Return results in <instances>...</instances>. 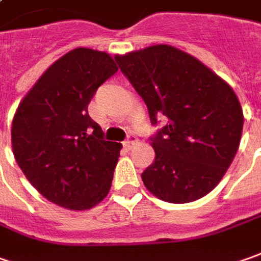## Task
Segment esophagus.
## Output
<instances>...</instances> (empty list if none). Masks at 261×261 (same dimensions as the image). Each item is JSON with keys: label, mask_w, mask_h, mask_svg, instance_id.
<instances>
[{"label": "esophagus", "mask_w": 261, "mask_h": 261, "mask_svg": "<svg viewBox=\"0 0 261 261\" xmlns=\"http://www.w3.org/2000/svg\"><path fill=\"white\" fill-rule=\"evenodd\" d=\"M135 143H136V136H135V135H129V136H127V139L125 141V143H123V145L126 146L127 149H130V148L134 146Z\"/></svg>", "instance_id": "esophagus-1"}]
</instances>
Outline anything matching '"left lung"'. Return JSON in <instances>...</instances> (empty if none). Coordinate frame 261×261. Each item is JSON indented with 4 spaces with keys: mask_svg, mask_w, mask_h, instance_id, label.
Returning a JSON list of instances; mask_svg holds the SVG:
<instances>
[{
    "mask_svg": "<svg viewBox=\"0 0 261 261\" xmlns=\"http://www.w3.org/2000/svg\"><path fill=\"white\" fill-rule=\"evenodd\" d=\"M115 60L142 96L152 123L168 119L151 139L155 161L143 171V185L172 204L205 197L240 146L244 116L232 87L172 45H149L116 54Z\"/></svg>",
    "mask_w": 261,
    "mask_h": 261,
    "instance_id": "8db88e82",
    "label": "left lung"
}]
</instances>
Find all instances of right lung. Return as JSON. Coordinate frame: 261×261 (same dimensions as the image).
Masks as SVG:
<instances>
[{"instance_id":"right-lung-1","label":"right lung","mask_w":261,"mask_h":261,"mask_svg":"<svg viewBox=\"0 0 261 261\" xmlns=\"http://www.w3.org/2000/svg\"><path fill=\"white\" fill-rule=\"evenodd\" d=\"M116 71L110 54L77 47L45 70L15 110L14 158L30 184L59 207L86 211L109 194L122 143L103 139L87 106Z\"/></svg>"}]
</instances>
